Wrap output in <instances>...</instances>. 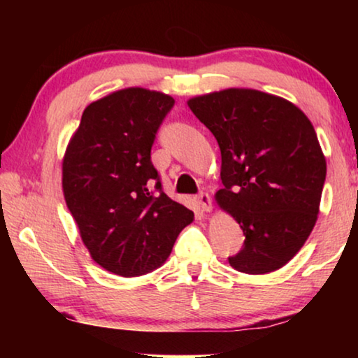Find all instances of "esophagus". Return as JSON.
<instances>
[{"instance_id":"esophagus-1","label":"esophagus","mask_w":358,"mask_h":358,"mask_svg":"<svg viewBox=\"0 0 358 358\" xmlns=\"http://www.w3.org/2000/svg\"><path fill=\"white\" fill-rule=\"evenodd\" d=\"M197 203L200 205V208L203 210V212H212V199H210L208 194H199L197 195Z\"/></svg>"}]
</instances>
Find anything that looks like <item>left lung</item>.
<instances>
[{
	"label": "left lung",
	"instance_id": "8db88e82",
	"mask_svg": "<svg viewBox=\"0 0 358 358\" xmlns=\"http://www.w3.org/2000/svg\"><path fill=\"white\" fill-rule=\"evenodd\" d=\"M222 151L220 208L241 227L244 246L228 257L261 275L295 257L320 213L326 158L315 127L290 101L246 87L187 101Z\"/></svg>",
	"mask_w": 358,
	"mask_h": 358
}]
</instances>
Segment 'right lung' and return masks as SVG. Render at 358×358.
Here are the masks:
<instances>
[{"label": "right lung", "instance_id": "right-lung-1", "mask_svg": "<svg viewBox=\"0 0 358 358\" xmlns=\"http://www.w3.org/2000/svg\"><path fill=\"white\" fill-rule=\"evenodd\" d=\"M174 106L164 92L125 87L91 102L70 138L62 187L94 262L115 275L138 277L169 257L194 213L163 190L151 146ZM153 180L159 195L149 192Z\"/></svg>", "mask_w": 358, "mask_h": 358}]
</instances>
